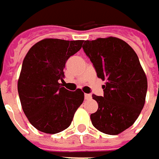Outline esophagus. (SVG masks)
Segmentation results:
<instances>
[{
	"instance_id": "esophagus-1",
	"label": "esophagus",
	"mask_w": 159,
	"mask_h": 159,
	"mask_svg": "<svg viewBox=\"0 0 159 159\" xmlns=\"http://www.w3.org/2000/svg\"><path fill=\"white\" fill-rule=\"evenodd\" d=\"M91 98H92V95H90V94H85V99L86 100H89Z\"/></svg>"
}]
</instances>
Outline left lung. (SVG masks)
<instances>
[{"mask_svg":"<svg viewBox=\"0 0 159 159\" xmlns=\"http://www.w3.org/2000/svg\"><path fill=\"white\" fill-rule=\"evenodd\" d=\"M83 49L97 77L105 80L103 96L92 95L98 110L90 115L97 130L119 134L137 119L145 103L147 77L134 50L116 37L84 40Z\"/></svg>","mask_w":159,"mask_h":159,"instance_id":"1","label":"left lung"}]
</instances>
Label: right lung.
Listing matches in <instances>:
<instances>
[{"label": "right lung", "instance_id": "add662e5", "mask_svg": "<svg viewBox=\"0 0 159 159\" xmlns=\"http://www.w3.org/2000/svg\"><path fill=\"white\" fill-rule=\"evenodd\" d=\"M83 41L44 39L24 58L17 91L24 112L39 131L49 134L64 131L84 101L81 89L71 92L59 83L64 80L65 63Z\"/></svg>", "mask_w": 159, "mask_h": 159}]
</instances>
